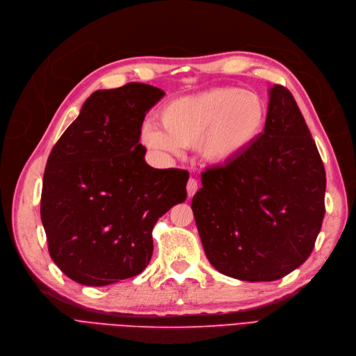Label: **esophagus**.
<instances>
[{
    "label": "esophagus",
    "instance_id": "esophagus-1",
    "mask_svg": "<svg viewBox=\"0 0 356 356\" xmlns=\"http://www.w3.org/2000/svg\"><path fill=\"white\" fill-rule=\"evenodd\" d=\"M198 190V182L197 179L194 178H190L188 182H187V193H188V197H193Z\"/></svg>",
    "mask_w": 356,
    "mask_h": 356
}]
</instances>
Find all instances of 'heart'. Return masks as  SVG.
Masks as SVG:
<instances>
[{
	"mask_svg": "<svg viewBox=\"0 0 356 356\" xmlns=\"http://www.w3.org/2000/svg\"><path fill=\"white\" fill-rule=\"evenodd\" d=\"M162 129L146 124L143 143L163 155L198 146L210 163H226L255 142L265 123V104L255 92L217 88L169 101L159 113Z\"/></svg>",
	"mask_w": 356,
	"mask_h": 356,
	"instance_id": "obj_1",
	"label": "heart"
}]
</instances>
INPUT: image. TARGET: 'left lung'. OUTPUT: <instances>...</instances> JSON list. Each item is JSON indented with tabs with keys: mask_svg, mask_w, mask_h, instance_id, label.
Here are the masks:
<instances>
[{
	"mask_svg": "<svg viewBox=\"0 0 356 356\" xmlns=\"http://www.w3.org/2000/svg\"><path fill=\"white\" fill-rule=\"evenodd\" d=\"M191 207L210 264L275 281L306 261L325 217L326 172L293 94L269 90L264 131L241 156L201 174Z\"/></svg>",
	"mask_w": 356,
	"mask_h": 356,
	"instance_id": "obj_1",
	"label": "left lung"
}]
</instances>
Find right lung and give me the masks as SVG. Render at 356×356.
<instances>
[{
  "label": "right lung",
  "instance_id": "add662e5",
  "mask_svg": "<svg viewBox=\"0 0 356 356\" xmlns=\"http://www.w3.org/2000/svg\"><path fill=\"white\" fill-rule=\"evenodd\" d=\"M165 92L140 82L98 90L47 158L40 217L52 261L90 286L139 275L152 229L187 198L188 171L156 169L139 143L146 113Z\"/></svg>",
  "mask_w": 356,
  "mask_h": 356
}]
</instances>
